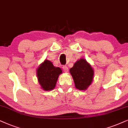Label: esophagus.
Instances as JSON below:
<instances>
[{
    "label": "esophagus",
    "mask_w": 128,
    "mask_h": 128,
    "mask_svg": "<svg viewBox=\"0 0 128 128\" xmlns=\"http://www.w3.org/2000/svg\"><path fill=\"white\" fill-rule=\"evenodd\" d=\"M62 68H63V70H64L65 72H67L68 70L67 66H62Z\"/></svg>",
    "instance_id": "34e87169"
}]
</instances>
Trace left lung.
Segmentation results:
<instances>
[{"mask_svg": "<svg viewBox=\"0 0 128 128\" xmlns=\"http://www.w3.org/2000/svg\"><path fill=\"white\" fill-rule=\"evenodd\" d=\"M73 78L75 86L80 90H86L91 84L93 78L94 71L91 66L84 59H80L70 70Z\"/></svg>", "mask_w": 128, "mask_h": 128, "instance_id": "obj_1", "label": "left lung"}]
</instances>
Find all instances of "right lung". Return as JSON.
<instances>
[{
	"instance_id": "1",
	"label": "right lung",
	"mask_w": 128,
	"mask_h": 128,
	"mask_svg": "<svg viewBox=\"0 0 128 128\" xmlns=\"http://www.w3.org/2000/svg\"><path fill=\"white\" fill-rule=\"evenodd\" d=\"M62 73L60 68L56 67L49 60H45L37 70V77L43 90L49 91L56 87L58 76Z\"/></svg>"
}]
</instances>
